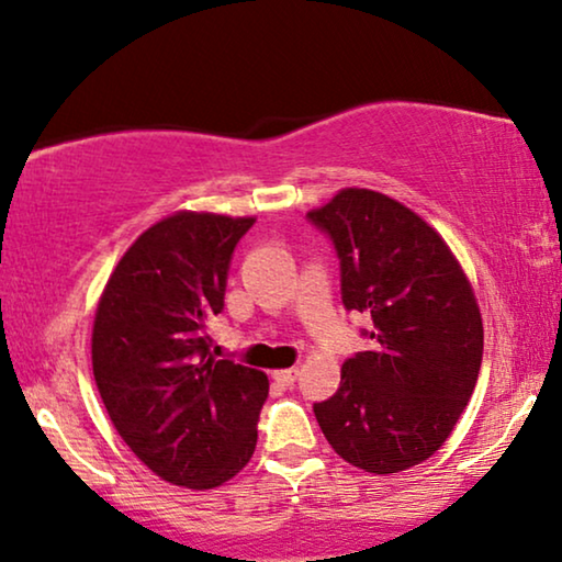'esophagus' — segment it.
I'll return each instance as SVG.
<instances>
[{
  "instance_id": "1",
  "label": "esophagus",
  "mask_w": 562,
  "mask_h": 562,
  "mask_svg": "<svg viewBox=\"0 0 562 562\" xmlns=\"http://www.w3.org/2000/svg\"><path fill=\"white\" fill-rule=\"evenodd\" d=\"M272 378H274V383H280L282 387H290V385L295 383L297 370H295V368H290V370H277V372H272Z\"/></svg>"
}]
</instances>
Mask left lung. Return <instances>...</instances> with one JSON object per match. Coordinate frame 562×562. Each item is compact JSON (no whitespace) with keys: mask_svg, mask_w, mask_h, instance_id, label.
Here are the masks:
<instances>
[{"mask_svg":"<svg viewBox=\"0 0 562 562\" xmlns=\"http://www.w3.org/2000/svg\"><path fill=\"white\" fill-rule=\"evenodd\" d=\"M334 241L341 303L368 313L372 349L341 368L316 403L334 452L364 473H401L431 458L465 411L483 359V321L445 238L383 192L347 187L308 213Z\"/></svg>","mask_w":562,"mask_h":562,"instance_id":"1","label":"left lung"}]
</instances>
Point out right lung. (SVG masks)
Here are the masks:
<instances>
[{
    "instance_id": "obj_1",
    "label": "right lung",
    "mask_w": 562,
    "mask_h": 562,
    "mask_svg": "<svg viewBox=\"0 0 562 562\" xmlns=\"http://www.w3.org/2000/svg\"><path fill=\"white\" fill-rule=\"evenodd\" d=\"M254 218L175 213L123 254L94 313L92 370L123 442L167 483H226L257 447L265 372L211 355L236 244Z\"/></svg>"
}]
</instances>
